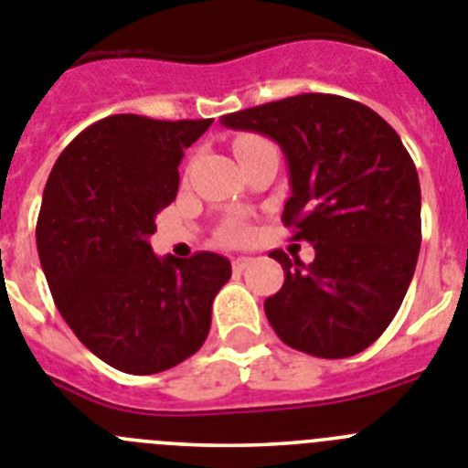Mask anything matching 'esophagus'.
Returning <instances> with one entry per match:
<instances>
[{"mask_svg": "<svg viewBox=\"0 0 468 468\" xmlns=\"http://www.w3.org/2000/svg\"><path fill=\"white\" fill-rule=\"evenodd\" d=\"M251 261H254V259H251V257H238L233 261V271H235V273H242V271H245V268L250 266Z\"/></svg>", "mask_w": 468, "mask_h": 468, "instance_id": "1", "label": "esophagus"}]
</instances>
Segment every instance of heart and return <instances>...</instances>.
<instances>
[{"mask_svg": "<svg viewBox=\"0 0 468 468\" xmlns=\"http://www.w3.org/2000/svg\"><path fill=\"white\" fill-rule=\"evenodd\" d=\"M254 141H261V138H254V136H242L238 138V144H235V150L242 148V145L247 144H254ZM226 239H230V242H242V239H247V235H250V230L245 229V226H239V223H233V226H229L226 229Z\"/></svg>", "mask_w": 468, "mask_h": 468, "instance_id": "b5f03b06", "label": "heart"}]
</instances>
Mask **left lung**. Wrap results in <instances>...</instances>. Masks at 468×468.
<instances>
[{
	"label": "left lung",
	"instance_id": "obj_1",
	"mask_svg": "<svg viewBox=\"0 0 468 468\" xmlns=\"http://www.w3.org/2000/svg\"><path fill=\"white\" fill-rule=\"evenodd\" d=\"M221 124L282 148L292 186L282 223L315 250L311 263L268 254L284 268L263 302L275 335L315 357L365 351L403 303L421 245L420 176L396 129L332 93L230 112Z\"/></svg>",
	"mask_w": 468,
	"mask_h": 468
}]
</instances>
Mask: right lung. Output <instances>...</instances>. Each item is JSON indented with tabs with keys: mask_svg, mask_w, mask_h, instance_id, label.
<instances>
[{
	"mask_svg": "<svg viewBox=\"0 0 468 468\" xmlns=\"http://www.w3.org/2000/svg\"><path fill=\"white\" fill-rule=\"evenodd\" d=\"M214 120L111 115L72 138L44 188L37 251L77 339L129 375H155L205 344L230 261L155 257L148 238L178 190L184 150Z\"/></svg>",
	"mask_w": 468,
	"mask_h": 468,
	"instance_id": "right-lung-1",
	"label": "right lung"
}]
</instances>
